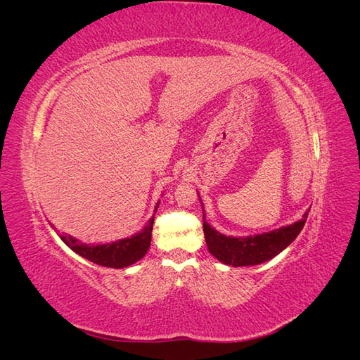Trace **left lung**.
Segmentation results:
<instances>
[{
    "label": "left lung",
    "mask_w": 360,
    "mask_h": 360,
    "mask_svg": "<svg viewBox=\"0 0 360 360\" xmlns=\"http://www.w3.org/2000/svg\"><path fill=\"white\" fill-rule=\"evenodd\" d=\"M308 213L309 210L302 216L300 221L291 225L278 228V230L269 233L248 237L224 236L217 233L202 217L205 243L210 254L214 255L224 264L233 267L257 266L276 257L299 236L304 222H307Z\"/></svg>",
    "instance_id": "8db88e82"
}]
</instances>
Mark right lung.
Returning <instances> with one entry per match:
<instances>
[{
  "label": "right lung",
  "mask_w": 360,
  "mask_h": 360,
  "mask_svg": "<svg viewBox=\"0 0 360 360\" xmlns=\"http://www.w3.org/2000/svg\"><path fill=\"white\" fill-rule=\"evenodd\" d=\"M158 207L159 204L156 205V210ZM153 222H155V216L151 217L148 224L138 234L132 236L130 238H122V240L106 243V245H85L79 240H76V238L72 236H60V237L61 240L73 250V252L84 257L85 259L91 261V263L105 266V267H112V269H123V267L132 266L138 259H141L147 254L150 242H151Z\"/></svg>",
  "instance_id": "add662e5"
}]
</instances>
